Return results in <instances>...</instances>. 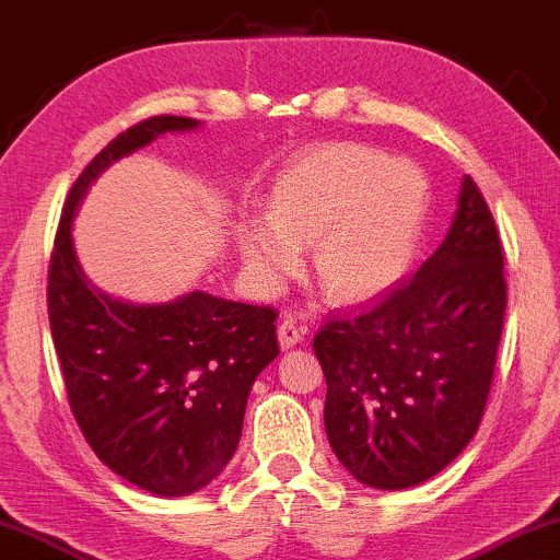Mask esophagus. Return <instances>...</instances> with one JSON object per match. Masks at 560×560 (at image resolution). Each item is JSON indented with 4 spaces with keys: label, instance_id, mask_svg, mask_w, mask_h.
I'll list each match as a JSON object with an SVG mask.
<instances>
[{
    "label": "esophagus",
    "instance_id": "obj_1",
    "mask_svg": "<svg viewBox=\"0 0 560 560\" xmlns=\"http://www.w3.org/2000/svg\"><path fill=\"white\" fill-rule=\"evenodd\" d=\"M303 338H305V328L298 326L293 318H285L278 326V340L282 348H293L298 343H303Z\"/></svg>",
    "mask_w": 560,
    "mask_h": 560
}]
</instances>
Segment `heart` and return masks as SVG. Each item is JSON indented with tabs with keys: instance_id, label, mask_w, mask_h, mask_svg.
Returning a JSON list of instances; mask_svg holds the SVG:
<instances>
[{
	"instance_id": "b5f03b06",
	"label": "heart",
	"mask_w": 560,
	"mask_h": 560,
	"mask_svg": "<svg viewBox=\"0 0 560 560\" xmlns=\"http://www.w3.org/2000/svg\"><path fill=\"white\" fill-rule=\"evenodd\" d=\"M424 214L427 182L415 164L369 145H323L280 174L272 214L242 226V255L257 278L280 285L315 245L326 295L361 303L409 272Z\"/></svg>"
}]
</instances>
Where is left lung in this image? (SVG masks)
<instances>
[{"label": "left lung", "mask_w": 560, "mask_h": 560, "mask_svg": "<svg viewBox=\"0 0 560 560\" xmlns=\"http://www.w3.org/2000/svg\"><path fill=\"white\" fill-rule=\"evenodd\" d=\"M505 305L498 226L465 176L447 237L415 278L313 338L328 442L355 480L415 488L467 447L488 404Z\"/></svg>", "instance_id": "1"}]
</instances>
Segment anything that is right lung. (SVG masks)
Returning <instances> with one entry per match:
<instances>
[{"mask_svg": "<svg viewBox=\"0 0 560 560\" xmlns=\"http://www.w3.org/2000/svg\"><path fill=\"white\" fill-rule=\"evenodd\" d=\"M199 126L153 116L105 145L72 184L47 272L50 330L80 432L103 465L161 498L207 488L232 459L249 388L280 353L278 313L201 290L151 305L105 295L78 262L72 220L110 164Z\"/></svg>", "mask_w": 560, "mask_h": 560, "instance_id": "obj_1", "label": "right lung"}]
</instances>
